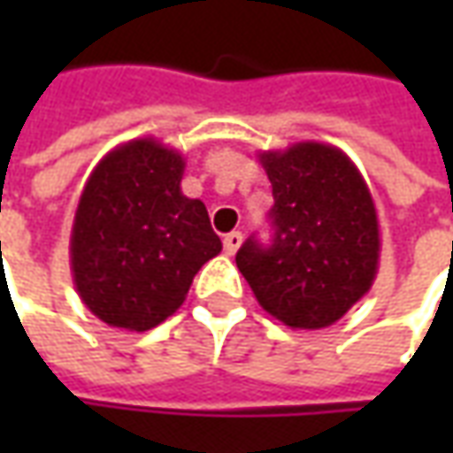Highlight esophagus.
<instances>
[{
	"mask_svg": "<svg viewBox=\"0 0 453 453\" xmlns=\"http://www.w3.org/2000/svg\"><path fill=\"white\" fill-rule=\"evenodd\" d=\"M242 247V232H229V234L224 236V252L229 254H236V250Z\"/></svg>",
	"mask_w": 453,
	"mask_h": 453,
	"instance_id": "esophagus-1",
	"label": "esophagus"
}]
</instances>
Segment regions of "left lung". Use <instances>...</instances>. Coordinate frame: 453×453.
Masks as SVG:
<instances>
[{
  "label": "left lung",
  "instance_id": "8db88e82",
  "mask_svg": "<svg viewBox=\"0 0 453 453\" xmlns=\"http://www.w3.org/2000/svg\"><path fill=\"white\" fill-rule=\"evenodd\" d=\"M272 183V247L247 239L236 267L257 303L292 330L338 322L378 274L380 229L357 165L330 143L262 150Z\"/></svg>",
  "mask_w": 453,
  "mask_h": 453
}]
</instances>
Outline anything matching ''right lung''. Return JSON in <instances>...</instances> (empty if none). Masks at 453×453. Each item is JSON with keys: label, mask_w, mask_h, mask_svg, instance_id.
I'll list each match as a JSON object with an SVG mask.
<instances>
[{"label": "right lung", "mask_w": 453, "mask_h": 453, "mask_svg": "<svg viewBox=\"0 0 453 453\" xmlns=\"http://www.w3.org/2000/svg\"><path fill=\"white\" fill-rule=\"evenodd\" d=\"M183 168L179 150L146 135L108 150L82 186L70 270L82 304L111 327L161 325L221 252L203 201L183 196Z\"/></svg>", "instance_id": "add662e5"}]
</instances>
